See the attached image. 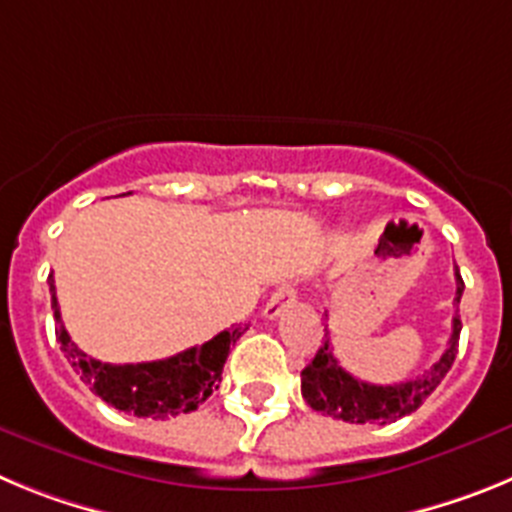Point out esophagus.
<instances>
[{
    "label": "esophagus",
    "mask_w": 512,
    "mask_h": 512,
    "mask_svg": "<svg viewBox=\"0 0 512 512\" xmlns=\"http://www.w3.org/2000/svg\"><path fill=\"white\" fill-rule=\"evenodd\" d=\"M295 302H297L295 284H282V287H279L277 292H274V295L269 297V302H266L264 318H269V320L279 318V315H282V312L287 310V307L295 305Z\"/></svg>",
    "instance_id": "34e87169"
}]
</instances>
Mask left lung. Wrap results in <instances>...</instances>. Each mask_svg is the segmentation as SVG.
Instances as JSON below:
<instances>
[{"label": "left lung", "mask_w": 512, "mask_h": 512, "mask_svg": "<svg viewBox=\"0 0 512 512\" xmlns=\"http://www.w3.org/2000/svg\"><path fill=\"white\" fill-rule=\"evenodd\" d=\"M464 292V282L456 269V315L451 320V338L441 359L420 374L418 379L402 384H369L351 374L338 364L325 330V343L318 348V354L302 369V397L312 410L330 415V418L346 420V423H390V420L405 418L415 413L425 402V397L436 390L441 379L449 374L451 364L459 351V302ZM328 318V315H325Z\"/></svg>", "instance_id": "1"}]
</instances>
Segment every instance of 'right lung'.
<instances>
[{
  "instance_id": "obj_1",
  "label": "right lung",
  "mask_w": 512,
  "mask_h": 512,
  "mask_svg": "<svg viewBox=\"0 0 512 512\" xmlns=\"http://www.w3.org/2000/svg\"><path fill=\"white\" fill-rule=\"evenodd\" d=\"M51 284V305L56 318V338L61 351L76 374L92 387L94 395L102 397L107 405L138 418L164 420L179 413H192L217 390L223 379V366L230 354V346L246 333L243 325L223 330L202 346H192L182 354L161 361H143V364H104L92 359L71 341L69 330L61 323V310L56 300V284Z\"/></svg>"
}]
</instances>
